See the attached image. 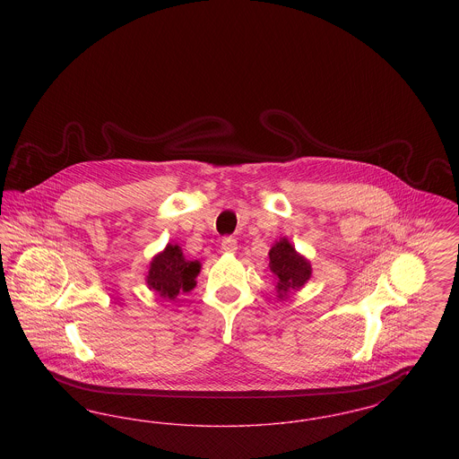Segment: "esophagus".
<instances>
[{"mask_svg": "<svg viewBox=\"0 0 459 459\" xmlns=\"http://www.w3.org/2000/svg\"><path fill=\"white\" fill-rule=\"evenodd\" d=\"M221 249L229 255H234L238 251V240L232 239V238H225L221 240Z\"/></svg>", "mask_w": 459, "mask_h": 459, "instance_id": "1", "label": "esophagus"}]
</instances>
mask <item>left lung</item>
I'll use <instances>...</instances> for the list:
<instances>
[{
    "label": "left lung",
    "instance_id": "obj_1",
    "mask_svg": "<svg viewBox=\"0 0 459 459\" xmlns=\"http://www.w3.org/2000/svg\"><path fill=\"white\" fill-rule=\"evenodd\" d=\"M270 272L275 281L277 298L282 301L292 292L303 289V285L311 279L313 268L309 260L296 251L292 242L287 238L275 240L268 251Z\"/></svg>",
    "mask_w": 459,
    "mask_h": 459
}]
</instances>
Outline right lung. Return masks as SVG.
<instances>
[{"mask_svg":"<svg viewBox=\"0 0 459 459\" xmlns=\"http://www.w3.org/2000/svg\"><path fill=\"white\" fill-rule=\"evenodd\" d=\"M201 263L187 260L178 244H167L154 255L146 273V284L160 298L175 301L180 292H191L196 287Z\"/></svg>","mask_w":459,"mask_h":459,"instance_id":"add662e5","label":"right lung"}]
</instances>
